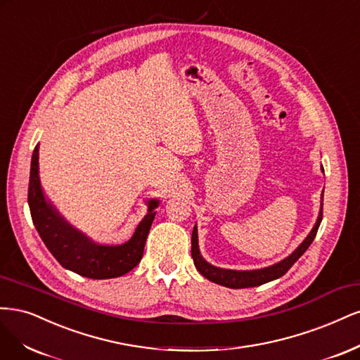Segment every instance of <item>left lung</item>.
Instances as JSON below:
<instances>
[{"label": "left lung", "mask_w": 360, "mask_h": 360, "mask_svg": "<svg viewBox=\"0 0 360 360\" xmlns=\"http://www.w3.org/2000/svg\"><path fill=\"white\" fill-rule=\"evenodd\" d=\"M323 172V166H321ZM321 217H323V193H321V202H320V212L317 217V221L314 227L311 229L308 236L302 240V243L290 254L288 257L283 259L281 262L274 263L268 268H262V269H252V271H235V269H224V268H218V266H214L211 263H207L200 254L199 250V238H197V224L193 229V235H191V256L194 260V264L197 271H199L207 280L224 285L229 288H247V287H257L264 283H269L276 280V278L283 276L292 266L296 263V260L302 256V254L308 250V247L314 240L317 230L321 223Z\"/></svg>", "instance_id": "8db88e82"}]
</instances>
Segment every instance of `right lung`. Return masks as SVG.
<instances>
[{"label": "right lung", "mask_w": 360, "mask_h": 360, "mask_svg": "<svg viewBox=\"0 0 360 360\" xmlns=\"http://www.w3.org/2000/svg\"><path fill=\"white\" fill-rule=\"evenodd\" d=\"M28 205L32 223L41 240L63 268L92 280H108L130 272L141 262L146 236L155 218L158 199L146 200L148 212L137 224L133 236L120 245H104L92 240L72 226L46 197L39 175V145L31 158Z\"/></svg>", "instance_id": "1"}]
</instances>
